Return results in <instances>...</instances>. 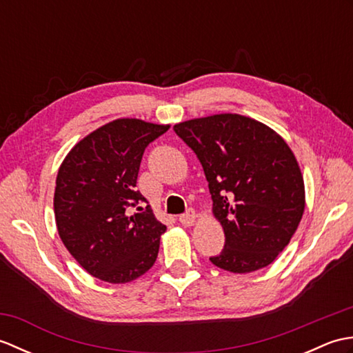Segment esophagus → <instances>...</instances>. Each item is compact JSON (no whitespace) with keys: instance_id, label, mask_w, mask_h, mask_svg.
I'll use <instances>...</instances> for the list:
<instances>
[{"instance_id":"obj_1","label":"esophagus","mask_w":353,"mask_h":353,"mask_svg":"<svg viewBox=\"0 0 353 353\" xmlns=\"http://www.w3.org/2000/svg\"><path fill=\"white\" fill-rule=\"evenodd\" d=\"M179 221H181L183 226H194V224H196V221H197V214L194 212L192 209H190L188 212L181 215V219H179Z\"/></svg>"}]
</instances>
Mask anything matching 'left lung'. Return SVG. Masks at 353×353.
<instances>
[{
    "mask_svg": "<svg viewBox=\"0 0 353 353\" xmlns=\"http://www.w3.org/2000/svg\"><path fill=\"white\" fill-rule=\"evenodd\" d=\"M172 129L197 154L226 236L212 264L239 274L272 264L305 211L303 176L290 145L264 123L238 114L194 118Z\"/></svg>",
    "mask_w": 353,
    "mask_h": 353,
    "instance_id": "left-lung-1",
    "label": "left lung"
}]
</instances>
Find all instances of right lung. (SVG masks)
<instances>
[{"label": "right lung", "instance_id": "right-lung-1", "mask_svg": "<svg viewBox=\"0 0 353 353\" xmlns=\"http://www.w3.org/2000/svg\"><path fill=\"white\" fill-rule=\"evenodd\" d=\"M168 129L170 124L138 118L114 119L79 141L59 168V236L97 279L127 283L154 264L167 226L156 220L150 206L133 215L129 209L145 201L134 191L144 150Z\"/></svg>", "mask_w": 353, "mask_h": 353}]
</instances>
